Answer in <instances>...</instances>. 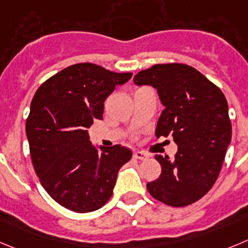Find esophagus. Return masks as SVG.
I'll return each mask as SVG.
<instances>
[{
    "mask_svg": "<svg viewBox=\"0 0 248 248\" xmlns=\"http://www.w3.org/2000/svg\"><path fill=\"white\" fill-rule=\"evenodd\" d=\"M134 158H136V159H141V161H145V159H147L148 158V155L147 153L142 152V151H135V152H134Z\"/></svg>",
    "mask_w": 248,
    "mask_h": 248,
    "instance_id": "1",
    "label": "esophagus"
}]
</instances>
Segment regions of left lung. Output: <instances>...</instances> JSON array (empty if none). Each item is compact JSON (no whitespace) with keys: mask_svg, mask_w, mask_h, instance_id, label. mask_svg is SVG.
Returning a JSON list of instances; mask_svg holds the SVG:
<instances>
[{"mask_svg":"<svg viewBox=\"0 0 248 248\" xmlns=\"http://www.w3.org/2000/svg\"><path fill=\"white\" fill-rule=\"evenodd\" d=\"M139 86L157 90L164 109L155 136H173L178 152L173 161L155 155L159 178L147 183L148 192L171 207L199 201L218 179L232 141L226 98L218 86L190 65L155 64L134 77Z\"/></svg>","mask_w":248,"mask_h":248,"instance_id":"8db88e82","label":"left lung"}]
</instances>
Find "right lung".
Returning <instances> with one entry per match:
<instances>
[{
    "label": "right lung",
    "mask_w": 248,
    "mask_h": 248,
    "mask_svg": "<svg viewBox=\"0 0 248 248\" xmlns=\"http://www.w3.org/2000/svg\"><path fill=\"white\" fill-rule=\"evenodd\" d=\"M131 73H114L93 63L61 70L35 93L27 119L32 166L46 192L57 203L87 213L107 203L119 169L131 159L120 145L100 151L87 129L102 119L103 103Z\"/></svg>",
    "instance_id": "obj_1"
}]
</instances>
